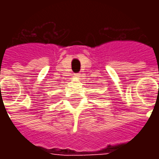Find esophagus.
Instances as JSON below:
<instances>
[{"instance_id": "obj_1", "label": "esophagus", "mask_w": 159, "mask_h": 159, "mask_svg": "<svg viewBox=\"0 0 159 159\" xmlns=\"http://www.w3.org/2000/svg\"><path fill=\"white\" fill-rule=\"evenodd\" d=\"M74 76H76V77H80V76H81V74H80V73H76V74H74Z\"/></svg>"}]
</instances>
